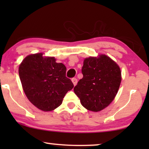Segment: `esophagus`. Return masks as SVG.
Wrapping results in <instances>:
<instances>
[{
  "instance_id": "1",
  "label": "esophagus",
  "mask_w": 149,
  "mask_h": 149,
  "mask_svg": "<svg viewBox=\"0 0 149 149\" xmlns=\"http://www.w3.org/2000/svg\"><path fill=\"white\" fill-rule=\"evenodd\" d=\"M77 81H77V79H76V78H72V82L73 83V85H74V86L77 84Z\"/></svg>"
}]
</instances>
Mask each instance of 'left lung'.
I'll list each match as a JSON object with an SVG mask.
<instances>
[{
  "mask_svg": "<svg viewBox=\"0 0 149 149\" xmlns=\"http://www.w3.org/2000/svg\"><path fill=\"white\" fill-rule=\"evenodd\" d=\"M83 77L74 91L83 107L89 111H100L115 98L121 81L119 66L106 55L89 57L83 61Z\"/></svg>",
  "mask_w": 149,
  "mask_h": 149,
  "instance_id": "obj_1",
  "label": "left lung"
}]
</instances>
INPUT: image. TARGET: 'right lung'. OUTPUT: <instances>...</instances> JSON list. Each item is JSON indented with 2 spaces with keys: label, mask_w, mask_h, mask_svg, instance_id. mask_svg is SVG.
Returning a JSON list of instances; mask_svg holds the SVG:
<instances>
[{
  "label": "right lung",
  "mask_w": 149,
  "mask_h": 149,
  "mask_svg": "<svg viewBox=\"0 0 149 149\" xmlns=\"http://www.w3.org/2000/svg\"><path fill=\"white\" fill-rule=\"evenodd\" d=\"M54 57L42 54L26 57L19 66V75L26 97L43 111H52L62 103L66 93L74 85L66 77V68Z\"/></svg>",
  "instance_id": "add662e5"
}]
</instances>
